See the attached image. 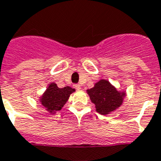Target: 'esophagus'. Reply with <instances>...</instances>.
I'll use <instances>...</instances> for the list:
<instances>
[{
	"instance_id": "34e87169",
	"label": "esophagus",
	"mask_w": 161,
	"mask_h": 161,
	"mask_svg": "<svg viewBox=\"0 0 161 161\" xmlns=\"http://www.w3.org/2000/svg\"><path fill=\"white\" fill-rule=\"evenodd\" d=\"M74 87L76 90H78V91H79V90H80V88H81V87H80V85H79V84L74 85Z\"/></svg>"
}]
</instances>
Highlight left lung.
<instances>
[{"label": "left lung", "instance_id": "1", "mask_svg": "<svg viewBox=\"0 0 161 161\" xmlns=\"http://www.w3.org/2000/svg\"><path fill=\"white\" fill-rule=\"evenodd\" d=\"M91 101L96 106V111L102 115H107L115 111L123 103L125 92L117 91L113 85L106 80H101L94 87L86 91Z\"/></svg>", "mask_w": 161, "mask_h": 161}]
</instances>
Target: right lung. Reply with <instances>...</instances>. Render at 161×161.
<instances>
[{
	"mask_svg": "<svg viewBox=\"0 0 161 161\" xmlns=\"http://www.w3.org/2000/svg\"><path fill=\"white\" fill-rule=\"evenodd\" d=\"M75 92V89L69 86L58 88L55 83H51L40 98L41 104L50 113H55L61 110L66 103L69 97Z\"/></svg>",
	"mask_w": 161,
	"mask_h": 161,
	"instance_id": "1",
	"label": "right lung"
}]
</instances>
